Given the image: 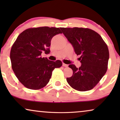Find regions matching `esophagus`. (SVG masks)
Returning a JSON list of instances; mask_svg holds the SVG:
<instances>
[{
    "label": "esophagus",
    "instance_id": "esophagus-1",
    "mask_svg": "<svg viewBox=\"0 0 120 120\" xmlns=\"http://www.w3.org/2000/svg\"><path fill=\"white\" fill-rule=\"evenodd\" d=\"M62 65H63V67H68V64H65V63H63V64H62Z\"/></svg>",
    "mask_w": 120,
    "mask_h": 120
}]
</instances>
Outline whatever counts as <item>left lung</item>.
Listing matches in <instances>:
<instances>
[{"mask_svg":"<svg viewBox=\"0 0 120 120\" xmlns=\"http://www.w3.org/2000/svg\"><path fill=\"white\" fill-rule=\"evenodd\" d=\"M64 35L73 46L81 65L69 67L73 75L67 78L71 87L79 91H87L94 87L106 73L109 52L101 36L88 28L74 27L60 28Z\"/></svg>","mask_w":120,"mask_h":120,"instance_id":"1","label":"left lung"}]
</instances>
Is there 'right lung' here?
Returning a JSON list of instances; mask_svg holds the SVG:
<instances>
[{"mask_svg": "<svg viewBox=\"0 0 120 120\" xmlns=\"http://www.w3.org/2000/svg\"><path fill=\"white\" fill-rule=\"evenodd\" d=\"M62 33L59 28L42 27L27 29L18 36L11 49L12 68L18 79L26 87L39 90L50 81L52 71L60 68V60L52 61L41 57L50 52L51 41Z\"/></svg>", "mask_w": 120, "mask_h": 120, "instance_id": "right-lung-1", "label": "right lung"}]
</instances>
